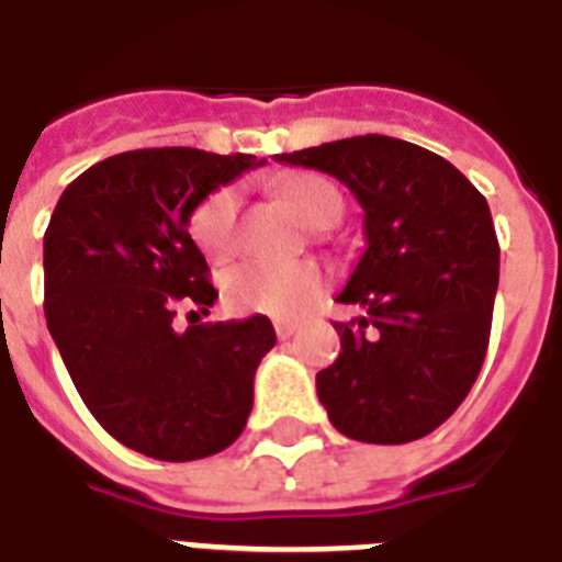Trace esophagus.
<instances>
[{
  "mask_svg": "<svg viewBox=\"0 0 562 562\" xmlns=\"http://www.w3.org/2000/svg\"><path fill=\"white\" fill-rule=\"evenodd\" d=\"M277 337H280V340H289V337H294L296 335V323H285V321H280L277 323Z\"/></svg>",
  "mask_w": 562,
  "mask_h": 562,
  "instance_id": "34e87169",
  "label": "esophagus"
}]
</instances>
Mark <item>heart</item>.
<instances>
[{
    "label": "heart",
    "mask_w": 562,
    "mask_h": 562,
    "mask_svg": "<svg viewBox=\"0 0 562 562\" xmlns=\"http://www.w3.org/2000/svg\"><path fill=\"white\" fill-rule=\"evenodd\" d=\"M282 193L294 204V210L314 227H331L344 213V199L337 187L323 176L289 178ZM241 190L236 184H225L207 193L190 213V236L210 259H227L236 248L239 231ZM225 303L236 314H266L277 321L303 317L326 289V271L312 259H250L234 266L225 273Z\"/></svg>",
    "instance_id": "obj_1"
}]
</instances>
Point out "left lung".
I'll return each mask as SVG.
<instances>
[{
    "mask_svg": "<svg viewBox=\"0 0 562 562\" xmlns=\"http://www.w3.org/2000/svg\"><path fill=\"white\" fill-rule=\"evenodd\" d=\"M277 161L335 176L363 207L367 250L340 291V355L317 372L328 422L355 441L404 445L468 398L491 340L499 241L485 195L430 149L358 135Z\"/></svg>",
    "mask_w": 562,
    "mask_h": 562,
    "instance_id": "1",
    "label": "left lung"
}]
</instances>
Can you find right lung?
<instances>
[{
  "label": "right lung",
  "instance_id": "right-lung-1",
  "mask_svg": "<svg viewBox=\"0 0 562 562\" xmlns=\"http://www.w3.org/2000/svg\"><path fill=\"white\" fill-rule=\"evenodd\" d=\"M257 155L132 149L63 190L45 231V323L100 427L144 456L193 462L234 445L254 407L271 321L176 331L178 305L207 314L218 291L187 234L190 213ZM195 314V312H190Z\"/></svg>",
  "mask_w": 562,
  "mask_h": 562
}]
</instances>
